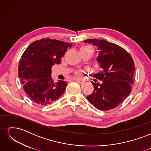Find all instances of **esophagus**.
Instances as JSON below:
<instances>
[{
	"label": "esophagus",
	"mask_w": 151,
	"mask_h": 151,
	"mask_svg": "<svg viewBox=\"0 0 151 151\" xmlns=\"http://www.w3.org/2000/svg\"><path fill=\"white\" fill-rule=\"evenodd\" d=\"M74 80L76 81L77 82H78V83H81V84H83V83H84V80L81 79H79V78H75Z\"/></svg>",
	"instance_id": "1"
}]
</instances>
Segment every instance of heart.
I'll return each mask as SVG.
<instances>
[{
  "instance_id": "b5f03b06",
  "label": "heart",
  "mask_w": 151,
  "mask_h": 151,
  "mask_svg": "<svg viewBox=\"0 0 151 151\" xmlns=\"http://www.w3.org/2000/svg\"><path fill=\"white\" fill-rule=\"evenodd\" d=\"M81 50H91V51H93V49L91 47H89V46H84V47H83Z\"/></svg>"
}]
</instances>
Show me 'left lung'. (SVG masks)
<instances>
[{
	"label": "left lung",
	"instance_id": "1",
	"mask_svg": "<svg viewBox=\"0 0 151 151\" xmlns=\"http://www.w3.org/2000/svg\"><path fill=\"white\" fill-rule=\"evenodd\" d=\"M98 50L96 62L100 71L94 74L102 83H92L94 91L86 97L88 101L100 110H109L122 103L132 91L135 72L134 62L125 50L104 40L89 39Z\"/></svg>",
	"mask_w": 151,
	"mask_h": 151
}]
</instances>
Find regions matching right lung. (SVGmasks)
Listing matches in <instances>:
<instances>
[{"label":"right lung","mask_w":151,"mask_h":151,"mask_svg":"<svg viewBox=\"0 0 151 151\" xmlns=\"http://www.w3.org/2000/svg\"><path fill=\"white\" fill-rule=\"evenodd\" d=\"M72 46L71 43L45 38L32 43L22 54L18 74L26 93L35 103L48 105L64 93L67 82L54 83L52 67L60 64L61 58Z\"/></svg>","instance_id":"obj_1"}]
</instances>
